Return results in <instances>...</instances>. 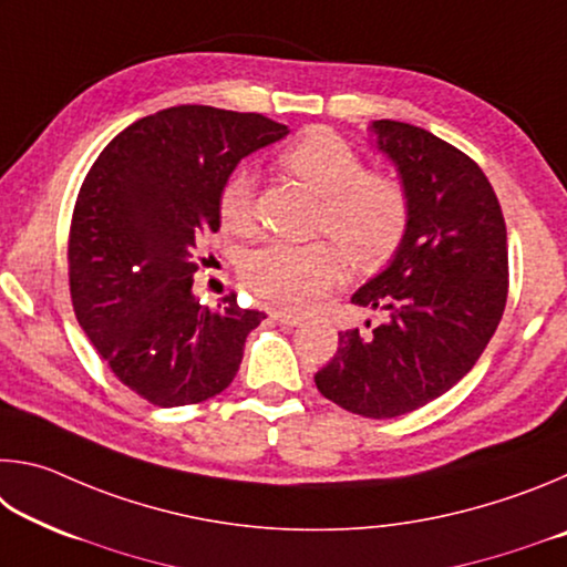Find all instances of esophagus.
Masks as SVG:
<instances>
[{
    "instance_id": "1",
    "label": "esophagus",
    "mask_w": 567,
    "mask_h": 567,
    "mask_svg": "<svg viewBox=\"0 0 567 567\" xmlns=\"http://www.w3.org/2000/svg\"><path fill=\"white\" fill-rule=\"evenodd\" d=\"M272 320L280 324H287V328H300L302 324V318H297V315H290V312H275Z\"/></svg>"
}]
</instances>
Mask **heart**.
Listing matches in <instances>:
<instances>
[{
    "instance_id": "1",
    "label": "heart",
    "mask_w": 567,
    "mask_h": 567,
    "mask_svg": "<svg viewBox=\"0 0 567 567\" xmlns=\"http://www.w3.org/2000/svg\"><path fill=\"white\" fill-rule=\"evenodd\" d=\"M280 162L322 195L318 229L338 239L354 267L370 270L398 252L410 227L408 189L395 177L368 172L348 140L330 130H310L282 150ZM217 217L227 233L243 235L252 227V172L237 167L225 177L217 192ZM339 248L332 239L305 245L270 239L243 255L239 280L260 302L302 312L340 277L344 255Z\"/></svg>"
}]
</instances>
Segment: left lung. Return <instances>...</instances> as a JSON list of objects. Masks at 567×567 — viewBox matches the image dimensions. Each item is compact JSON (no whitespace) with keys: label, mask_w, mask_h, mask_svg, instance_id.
<instances>
[{"label":"left lung","mask_w":567,"mask_h":567,"mask_svg":"<svg viewBox=\"0 0 567 567\" xmlns=\"http://www.w3.org/2000/svg\"><path fill=\"white\" fill-rule=\"evenodd\" d=\"M372 127L408 189L410 227L388 270L352 295L388 320L340 332L315 385L354 415L388 420L443 395L487 348L507 302V229L465 152L405 122Z\"/></svg>","instance_id":"8db88e82"}]
</instances>
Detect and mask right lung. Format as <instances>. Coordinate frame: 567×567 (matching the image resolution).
Masks as SVG:
<instances>
[{"label": "right lung", "instance_id": "right-lung-1", "mask_svg": "<svg viewBox=\"0 0 567 567\" xmlns=\"http://www.w3.org/2000/svg\"><path fill=\"white\" fill-rule=\"evenodd\" d=\"M287 132L255 112L179 104L122 130L82 182L66 237L76 322L114 378L152 405L219 395L265 320L237 295L203 307L192 275L219 229V185Z\"/></svg>", "mask_w": 567, "mask_h": 567}]
</instances>
